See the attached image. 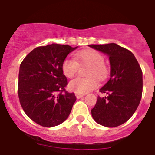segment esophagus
<instances>
[{"instance_id": "esophagus-1", "label": "esophagus", "mask_w": 155, "mask_h": 155, "mask_svg": "<svg viewBox=\"0 0 155 155\" xmlns=\"http://www.w3.org/2000/svg\"><path fill=\"white\" fill-rule=\"evenodd\" d=\"M84 94H79V93H76V94H75V97H76L77 99H80V98L84 97Z\"/></svg>"}]
</instances>
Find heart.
Returning <instances> with one entry per match:
<instances>
[{
    "instance_id": "1",
    "label": "heart",
    "mask_w": 155,
    "mask_h": 155,
    "mask_svg": "<svg viewBox=\"0 0 155 155\" xmlns=\"http://www.w3.org/2000/svg\"><path fill=\"white\" fill-rule=\"evenodd\" d=\"M80 63L90 65L87 75L90 77L75 78L70 81L69 89L79 94H85L97 87L98 81L104 80L108 75V68L104 65V58L101 54L94 50H84L75 54ZM78 63L73 58H67L62 63V71L68 78H72L77 73Z\"/></svg>"
}]
</instances>
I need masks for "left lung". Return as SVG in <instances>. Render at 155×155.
Masks as SVG:
<instances>
[{
	"label": "left lung",
	"mask_w": 155,
	"mask_h": 155,
	"mask_svg": "<svg viewBox=\"0 0 155 155\" xmlns=\"http://www.w3.org/2000/svg\"><path fill=\"white\" fill-rule=\"evenodd\" d=\"M88 46L108 54L111 65L110 79L100 89L107 97H98L92 117L100 125L117 127L126 122L139 105L142 69L132 52L116 43Z\"/></svg>",
	"instance_id": "8db88e82"
}]
</instances>
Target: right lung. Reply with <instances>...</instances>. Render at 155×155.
I'll list each match as a JSON object with an SVG mask.
<instances>
[{
	"label": "right lung",
	"mask_w": 155,
	"mask_h": 155,
	"mask_svg": "<svg viewBox=\"0 0 155 155\" xmlns=\"http://www.w3.org/2000/svg\"><path fill=\"white\" fill-rule=\"evenodd\" d=\"M76 47L52 43L38 47L20 65L18 93L25 114L43 127L60 125L68 117L76 101L65 90L68 80L62 63Z\"/></svg>",
	"instance_id": "add662e5"
}]
</instances>
